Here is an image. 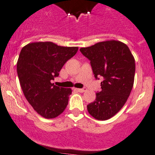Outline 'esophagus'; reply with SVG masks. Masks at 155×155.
<instances>
[{"label":"esophagus","mask_w":155,"mask_h":155,"mask_svg":"<svg viewBox=\"0 0 155 155\" xmlns=\"http://www.w3.org/2000/svg\"><path fill=\"white\" fill-rule=\"evenodd\" d=\"M76 91L80 92V93H83V92L87 91V88L84 87V88H78V89H76Z\"/></svg>","instance_id":"34e87169"}]
</instances>
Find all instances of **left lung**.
<instances>
[{"instance_id": "1", "label": "left lung", "mask_w": 155, "mask_h": 155, "mask_svg": "<svg viewBox=\"0 0 155 155\" xmlns=\"http://www.w3.org/2000/svg\"><path fill=\"white\" fill-rule=\"evenodd\" d=\"M91 61L95 78L103 76L101 91L87 106L88 113L97 120L112 118L123 107L134 84L135 63L128 46L117 40L100 42L80 48Z\"/></svg>"}]
</instances>
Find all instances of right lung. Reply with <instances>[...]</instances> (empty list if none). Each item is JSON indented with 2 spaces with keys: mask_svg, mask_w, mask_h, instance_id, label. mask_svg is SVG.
Here are the masks:
<instances>
[{
  "mask_svg": "<svg viewBox=\"0 0 155 155\" xmlns=\"http://www.w3.org/2000/svg\"><path fill=\"white\" fill-rule=\"evenodd\" d=\"M77 51L78 47L51 42H31L21 49L17 62L20 87L28 103L43 118H54L65 110L72 91L51 81Z\"/></svg>",
  "mask_w": 155,
  "mask_h": 155,
  "instance_id": "obj_1",
  "label": "right lung"
}]
</instances>
